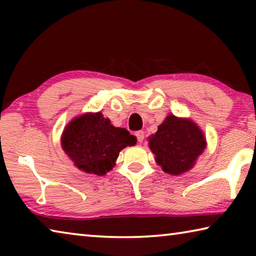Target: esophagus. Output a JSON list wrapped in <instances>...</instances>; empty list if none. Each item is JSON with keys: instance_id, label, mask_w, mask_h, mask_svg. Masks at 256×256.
I'll use <instances>...</instances> for the list:
<instances>
[{"instance_id": "obj_1", "label": "esophagus", "mask_w": 256, "mask_h": 256, "mask_svg": "<svg viewBox=\"0 0 256 256\" xmlns=\"http://www.w3.org/2000/svg\"><path fill=\"white\" fill-rule=\"evenodd\" d=\"M136 138H138V141L141 142L144 141V131H138L136 133Z\"/></svg>"}]
</instances>
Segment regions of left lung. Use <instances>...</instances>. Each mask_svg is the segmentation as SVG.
Segmentation results:
<instances>
[{
	"mask_svg": "<svg viewBox=\"0 0 256 256\" xmlns=\"http://www.w3.org/2000/svg\"><path fill=\"white\" fill-rule=\"evenodd\" d=\"M156 162L167 174L178 176L192 170L206 148V136L190 118L170 114L148 138Z\"/></svg>",
	"mask_w": 256,
	"mask_h": 256,
	"instance_id": "8db88e82",
	"label": "left lung"
}]
</instances>
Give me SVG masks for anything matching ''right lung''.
<instances>
[{
  "label": "right lung",
  "instance_id": "obj_1",
  "mask_svg": "<svg viewBox=\"0 0 256 256\" xmlns=\"http://www.w3.org/2000/svg\"><path fill=\"white\" fill-rule=\"evenodd\" d=\"M134 144L136 136L126 128H115L100 112L76 116L60 136L62 149L78 170L97 176L112 170L120 151Z\"/></svg>",
  "mask_w": 256,
  "mask_h": 256
}]
</instances>
